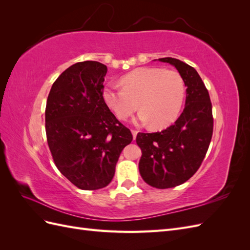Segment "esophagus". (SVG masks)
<instances>
[{
    "label": "esophagus",
    "instance_id": "obj_1",
    "mask_svg": "<svg viewBox=\"0 0 250 250\" xmlns=\"http://www.w3.org/2000/svg\"><path fill=\"white\" fill-rule=\"evenodd\" d=\"M131 132H132V135H133V140L137 138V134H138V130H135V129H131Z\"/></svg>",
    "mask_w": 250,
    "mask_h": 250
}]
</instances>
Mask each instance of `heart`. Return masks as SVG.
<instances>
[{
	"instance_id": "1",
	"label": "heart",
	"mask_w": 250,
	"mask_h": 250,
	"mask_svg": "<svg viewBox=\"0 0 250 250\" xmlns=\"http://www.w3.org/2000/svg\"><path fill=\"white\" fill-rule=\"evenodd\" d=\"M123 87L106 85L102 98L119 118H129L139 108L138 120L164 128L176 120L183 107L186 85L181 75L163 67H140L121 78Z\"/></svg>"
}]
</instances>
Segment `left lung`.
I'll return each mask as SVG.
<instances>
[{"label":"left lung","instance_id":"8db88e82","mask_svg":"<svg viewBox=\"0 0 250 250\" xmlns=\"http://www.w3.org/2000/svg\"><path fill=\"white\" fill-rule=\"evenodd\" d=\"M158 60L175 66L184 78L186 106L167 129L138 133L142 150L139 170L149 186L169 188L186 183L199 169L213 137L214 118L208 90L197 71L176 58Z\"/></svg>","mask_w":250,"mask_h":250}]
</instances>
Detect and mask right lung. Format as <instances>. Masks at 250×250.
<instances>
[{"mask_svg": "<svg viewBox=\"0 0 250 250\" xmlns=\"http://www.w3.org/2000/svg\"><path fill=\"white\" fill-rule=\"evenodd\" d=\"M107 66L77 62L53 83L46 105V133L53 161L81 190L109 185L131 131L105 104L102 92Z\"/></svg>", "mask_w": 250, "mask_h": 250, "instance_id": "right-lung-1", "label": "right lung"}]
</instances>
